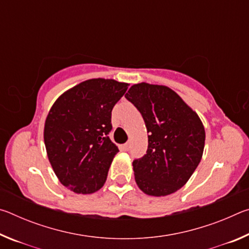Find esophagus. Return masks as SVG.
Instances as JSON below:
<instances>
[{
	"instance_id": "1",
	"label": "esophagus",
	"mask_w": 249,
	"mask_h": 249,
	"mask_svg": "<svg viewBox=\"0 0 249 249\" xmlns=\"http://www.w3.org/2000/svg\"><path fill=\"white\" fill-rule=\"evenodd\" d=\"M122 148H123L124 151H128L129 150V144H128V142H126V144H124L123 146H122Z\"/></svg>"
}]
</instances>
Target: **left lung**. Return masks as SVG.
I'll return each instance as SVG.
<instances>
[{
  "mask_svg": "<svg viewBox=\"0 0 249 249\" xmlns=\"http://www.w3.org/2000/svg\"><path fill=\"white\" fill-rule=\"evenodd\" d=\"M125 98L141 112L148 133L146 155L133 161L135 181L148 196L171 195L187 183L201 161L204 126L168 87L137 83Z\"/></svg>",
  "mask_w": 249,
  "mask_h": 249,
  "instance_id": "left-lung-1",
  "label": "left lung"
}]
</instances>
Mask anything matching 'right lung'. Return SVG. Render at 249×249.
<instances>
[{
    "label": "right lung",
    "mask_w": 249,
    "mask_h": 249,
    "mask_svg": "<svg viewBox=\"0 0 249 249\" xmlns=\"http://www.w3.org/2000/svg\"><path fill=\"white\" fill-rule=\"evenodd\" d=\"M128 83L90 79L56 100L45 122L44 141L60 182L79 195L100 190L119 148L108 137L112 109Z\"/></svg>",
    "instance_id": "1"
}]
</instances>
